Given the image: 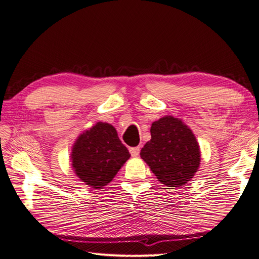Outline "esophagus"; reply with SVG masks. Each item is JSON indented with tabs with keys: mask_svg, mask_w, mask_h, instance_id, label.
<instances>
[{
	"mask_svg": "<svg viewBox=\"0 0 259 259\" xmlns=\"http://www.w3.org/2000/svg\"><path fill=\"white\" fill-rule=\"evenodd\" d=\"M139 151H140V148H139V147H133V148H130V152H131L132 156H138Z\"/></svg>",
	"mask_w": 259,
	"mask_h": 259,
	"instance_id": "obj_1",
	"label": "esophagus"
}]
</instances>
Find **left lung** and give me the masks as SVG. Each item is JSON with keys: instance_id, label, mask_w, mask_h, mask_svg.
<instances>
[{"instance_id": "1", "label": "left lung", "mask_w": 259, "mask_h": 259, "mask_svg": "<svg viewBox=\"0 0 259 259\" xmlns=\"http://www.w3.org/2000/svg\"><path fill=\"white\" fill-rule=\"evenodd\" d=\"M151 139L140 151L159 182L171 189L185 186L197 173L201 151L192 131L178 117L163 116L151 124Z\"/></svg>"}]
</instances>
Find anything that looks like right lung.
I'll use <instances>...</instances> for the list:
<instances>
[{
  "label": "right lung",
  "instance_id": "add662e5",
  "mask_svg": "<svg viewBox=\"0 0 259 259\" xmlns=\"http://www.w3.org/2000/svg\"><path fill=\"white\" fill-rule=\"evenodd\" d=\"M71 151L74 174L94 189L110 183L131 156L116 130L106 122H97L77 136Z\"/></svg>",
  "mask_w": 259,
  "mask_h": 259
}]
</instances>
